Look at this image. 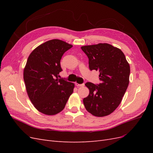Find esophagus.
Segmentation results:
<instances>
[{
    "label": "esophagus",
    "instance_id": "obj_1",
    "mask_svg": "<svg viewBox=\"0 0 153 153\" xmlns=\"http://www.w3.org/2000/svg\"><path fill=\"white\" fill-rule=\"evenodd\" d=\"M76 85L77 87H83V86H84V84H78V83H76Z\"/></svg>",
    "mask_w": 153,
    "mask_h": 153
}]
</instances>
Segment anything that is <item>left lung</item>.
Segmentation results:
<instances>
[{
  "label": "left lung",
  "instance_id": "1",
  "mask_svg": "<svg viewBox=\"0 0 153 153\" xmlns=\"http://www.w3.org/2000/svg\"><path fill=\"white\" fill-rule=\"evenodd\" d=\"M89 58L91 70L100 72V84L87 82L89 94L84 98L85 109L96 117L110 115L121 103L129 84L130 67L124 53L108 43L81 47Z\"/></svg>",
  "mask_w": 153,
  "mask_h": 153
}]
</instances>
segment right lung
Here are the masks:
<instances>
[{
  "instance_id": "1",
  "label": "right lung",
  "mask_w": 153,
  "mask_h": 153,
  "mask_svg": "<svg viewBox=\"0 0 153 153\" xmlns=\"http://www.w3.org/2000/svg\"><path fill=\"white\" fill-rule=\"evenodd\" d=\"M72 47L52 39L36 48L27 59L24 69L27 94L34 107L45 115L61 112L73 92V83L59 78L62 56Z\"/></svg>"
}]
</instances>
